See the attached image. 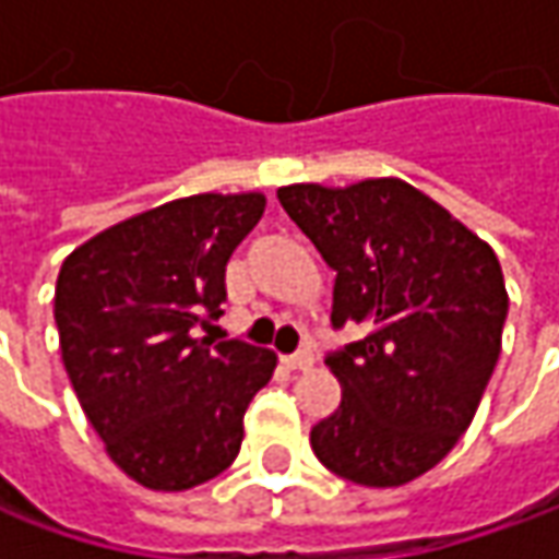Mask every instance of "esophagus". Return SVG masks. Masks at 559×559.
Returning a JSON list of instances; mask_svg holds the SVG:
<instances>
[{"label":"esophagus","mask_w":559,"mask_h":559,"mask_svg":"<svg viewBox=\"0 0 559 559\" xmlns=\"http://www.w3.org/2000/svg\"><path fill=\"white\" fill-rule=\"evenodd\" d=\"M283 364L289 367V370H308L313 364L311 352H298V355H286L283 357Z\"/></svg>","instance_id":"esophagus-1"}]
</instances>
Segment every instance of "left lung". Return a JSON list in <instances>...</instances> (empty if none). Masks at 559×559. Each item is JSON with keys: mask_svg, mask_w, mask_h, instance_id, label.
I'll list each match as a JSON object with an SVG mask.
<instances>
[{"mask_svg": "<svg viewBox=\"0 0 559 559\" xmlns=\"http://www.w3.org/2000/svg\"><path fill=\"white\" fill-rule=\"evenodd\" d=\"M276 199L335 270V326L367 330L326 360L342 401L311 429L313 454L367 488L414 483L469 429L501 355L498 254L397 177L292 183Z\"/></svg>", "mask_w": 559, "mask_h": 559, "instance_id": "obj_1", "label": "left lung"}]
</instances>
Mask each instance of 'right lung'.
Masks as SVG:
<instances>
[{
    "mask_svg": "<svg viewBox=\"0 0 559 559\" xmlns=\"http://www.w3.org/2000/svg\"><path fill=\"white\" fill-rule=\"evenodd\" d=\"M264 207V192L174 199L96 233L58 270L68 379L105 454L142 488H195L239 454L276 355L192 333L221 317L226 261Z\"/></svg>",
    "mask_w": 559,
    "mask_h": 559,
    "instance_id": "add662e5",
    "label": "right lung"
}]
</instances>
